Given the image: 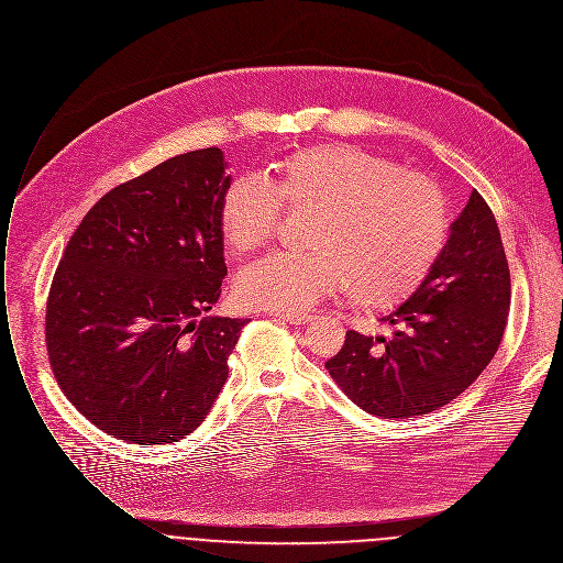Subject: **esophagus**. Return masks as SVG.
<instances>
[{"label": "esophagus", "instance_id": "esophagus-1", "mask_svg": "<svg viewBox=\"0 0 563 563\" xmlns=\"http://www.w3.org/2000/svg\"><path fill=\"white\" fill-rule=\"evenodd\" d=\"M275 317L290 325H306L312 321V314H306V312H277Z\"/></svg>", "mask_w": 563, "mask_h": 563}]
</instances>
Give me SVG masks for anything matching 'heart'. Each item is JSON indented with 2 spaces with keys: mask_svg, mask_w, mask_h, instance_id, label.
<instances>
[{
  "mask_svg": "<svg viewBox=\"0 0 563 563\" xmlns=\"http://www.w3.org/2000/svg\"><path fill=\"white\" fill-rule=\"evenodd\" d=\"M288 207H317L308 253H273L235 279V299L262 310H303L347 284L350 299L384 312L412 297L441 257L450 211L441 188L356 146L299 148L268 184L240 175L218 200V231L231 255L262 249Z\"/></svg>",
  "mask_w": 563,
  "mask_h": 563,
  "instance_id": "b5f03b06",
  "label": "heart"
}]
</instances>
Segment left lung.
Segmentation results:
<instances>
[{
	"label": "left lung",
	"instance_id": "obj_1",
	"mask_svg": "<svg viewBox=\"0 0 563 563\" xmlns=\"http://www.w3.org/2000/svg\"><path fill=\"white\" fill-rule=\"evenodd\" d=\"M511 277L496 218L474 189L419 290L379 321L388 336L347 332L325 363L341 390L384 419L432 412L492 363L505 334Z\"/></svg>",
	"mask_w": 563,
	"mask_h": 563
}]
</instances>
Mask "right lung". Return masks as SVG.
I'll return each instance as SVG.
<instances>
[{"mask_svg": "<svg viewBox=\"0 0 563 563\" xmlns=\"http://www.w3.org/2000/svg\"><path fill=\"white\" fill-rule=\"evenodd\" d=\"M220 148L177 155L104 194L74 231L45 312L52 372L100 430L186 439L220 395L249 319L207 312L227 275Z\"/></svg>", "mask_w": 563, "mask_h": 563, "instance_id": "add662e5", "label": "right lung"}]
</instances>
